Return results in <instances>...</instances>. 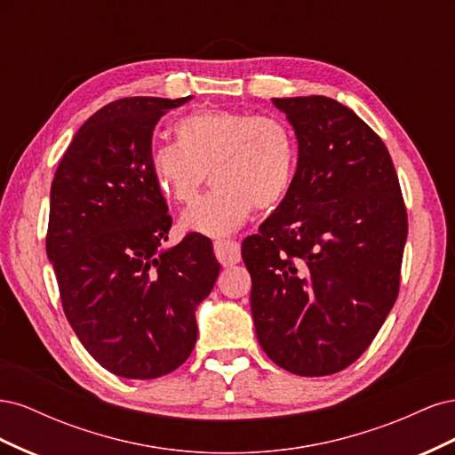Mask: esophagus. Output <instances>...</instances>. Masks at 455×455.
Returning a JSON list of instances; mask_svg holds the SVG:
<instances>
[{
  "instance_id": "34e87169",
  "label": "esophagus",
  "mask_w": 455,
  "mask_h": 455,
  "mask_svg": "<svg viewBox=\"0 0 455 455\" xmlns=\"http://www.w3.org/2000/svg\"><path fill=\"white\" fill-rule=\"evenodd\" d=\"M214 254L218 258L220 264L224 267L235 266L241 261V244L237 241H229V239H222L214 243Z\"/></svg>"
}]
</instances>
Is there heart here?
I'll return each mask as SVG.
<instances>
[{
	"label": "heart",
	"instance_id": "b5f03b06",
	"mask_svg": "<svg viewBox=\"0 0 455 455\" xmlns=\"http://www.w3.org/2000/svg\"><path fill=\"white\" fill-rule=\"evenodd\" d=\"M176 142L151 149L149 172L164 197L194 203L211 174L216 186L182 216V229L224 237L252 209L277 204L291 189L296 140L281 117L233 109H196L174 123Z\"/></svg>",
	"mask_w": 455,
	"mask_h": 455
}]
</instances>
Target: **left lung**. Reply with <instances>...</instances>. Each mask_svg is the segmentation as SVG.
I'll use <instances>...</instances> for the list:
<instances>
[{
	"label": "left lung",
	"mask_w": 455,
	"mask_h": 455,
	"mask_svg": "<svg viewBox=\"0 0 455 455\" xmlns=\"http://www.w3.org/2000/svg\"><path fill=\"white\" fill-rule=\"evenodd\" d=\"M298 139L291 189L243 241L261 349L328 376L368 349L398 294L408 218L387 148L326 96L273 99Z\"/></svg>",
	"instance_id": "1"
}]
</instances>
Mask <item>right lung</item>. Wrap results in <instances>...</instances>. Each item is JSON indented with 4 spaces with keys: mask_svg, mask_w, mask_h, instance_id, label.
<instances>
[{
    "mask_svg": "<svg viewBox=\"0 0 455 455\" xmlns=\"http://www.w3.org/2000/svg\"><path fill=\"white\" fill-rule=\"evenodd\" d=\"M188 100L132 96L104 106L76 132L51 186L47 256L66 319L92 359L121 378L154 379L186 363L197 306L220 273L199 233L163 246L172 218L149 172L151 134Z\"/></svg>",
    "mask_w": 455,
    "mask_h": 455,
    "instance_id": "add662e5",
    "label": "right lung"
}]
</instances>
